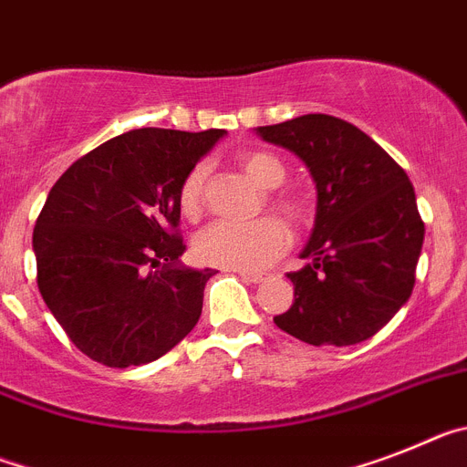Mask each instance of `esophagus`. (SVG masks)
Returning <instances> with one entry per match:
<instances>
[{
  "mask_svg": "<svg viewBox=\"0 0 467 467\" xmlns=\"http://www.w3.org/2000/svg\"><path fill=\"white\" fill-rule=\"evenodd\" d=\"M234 273L244 279V282H251V284H261V282H265V279H267L265 273H246V270H234Z\"/></svg>",
  "mask_w": 467,
  "mask_h": 467,
  "instance_id": "34e87169",
  "label": "esophagus"
}]
</instances>
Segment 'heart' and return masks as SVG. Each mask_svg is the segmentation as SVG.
Listing matches in <instances>:
<instances>
[{"label": "heart", "instance_id": "heart-1", "mask_svg": "<svg viewBox=\"0 0 467 467\" xmlns=\"http://www.w3.org/2000/svg\"><path fill=\"white\" fill-rule=\"evenodd\" d=\"M242 171L263 190H275L286 178V166L279 157L265 150H244L237 155ZM206 176L209 166L204 161L194 164L183 178L178 190V204L188 218H197L204 209ZM270 204L289 218L291 223H301L306 218V202L296 194H275ZM289 242L286 228L277 218H258L254 223L218 221L202 230L194 239V256L204 265L225 267V270H261L273 261Z\"/></svg>", "mask_w": 467, "mask_h": 467}]
</instances>
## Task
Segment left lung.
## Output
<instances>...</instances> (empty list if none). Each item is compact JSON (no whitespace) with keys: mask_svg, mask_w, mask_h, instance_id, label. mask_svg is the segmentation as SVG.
<instances>
[{"mask_svg":"<svg viewBox=\"0 0 467 467\" xmlns=\"http://www.w3.org/2000/svg\"><path fill=\"white\" fill-rule=\"evenodd\" d=\"M267 143L301 157L317 188L307 258L279 329L310 346H355L409 301L425 225L404 169L346 119L303 115L258 127Z\"/></svg>","mask_w":467,"mask_h":467,"instance_id":"left-lung-1","label":"left lung"}]
</instances>
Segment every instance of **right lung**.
Here are the masks:
<instances>
[{
    "instance_id": "right-lung-1",
    "label": "right lung",
    "mask_w": 467,
    "mask_h": 467,
    "mask_svg": "<svg viewBox=\"0 0 467 467\" xmlns=\"http://www.w3.org/2000/svg\"><path fill=\"white\" fill-rule=\"evenodd\" d=\"M223 129H136L56 181L32 234L37 286L79 350L105 367L160 359L200 322L211 267L181 265L178 190Z\"/></svg>"
}]
</instances>
